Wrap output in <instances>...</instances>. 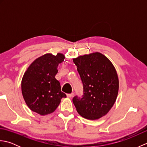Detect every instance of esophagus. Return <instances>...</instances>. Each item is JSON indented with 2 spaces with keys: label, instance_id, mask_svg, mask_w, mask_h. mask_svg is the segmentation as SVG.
<instances>
[{
  "label": "esophagus",
  "instance_id": "obj_1",
  "mask_svg": "<svg viewBox=\"0 0 147 147\" xmlns=\"http://www.w3.org/2000/svg\"><path fill=\"white\" fill-rule=\"evenodd\" d=\"M74 96V93H71V94H67V96L68 98H71L73 97V96Z\"/></svg>",
  "mask_w": 147,
  "mask_h": 147
}]
</instances>
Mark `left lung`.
I'll use <instances>...</instances> for the list:
<instances>
[{
	"mask_svg": "<svg viewBox=\"0 0 147 147\" xmlns=\"http://www.w3.org/2000/svg\"><path fill=\"white\" fill-rule=\"evenodd\" d=\"M83 85V97L73 98L77 112L83 117L96 120L113 107L119 92L117 71L111 61L96 52L73 59Z\"/></svg>",
	"mask_w": 147,
	"mask_h": 147,
	"instance_id": "left-lung-1",
	"label": "left lung"
}]
</instances>
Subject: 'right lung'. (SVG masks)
I'll return each mask as SVG.
<instances>
[{"label": "right lung", "instance_id": "obj_1", "mask_svg": "<svg viewBox=\"0 0 147 147\" xmlns=\"http://www.w3.org/2000/svg\"><path fill=\"white\" fill-rule=\"evenodd\" d=\"M62 53H47L36 59L27 68L21 80V92L30 110L41 115L54 112L66 95L55 79L59 64L64 61Z\"/></svg>", "mask_w": 147, "mask_h": 147}]
</instances>
